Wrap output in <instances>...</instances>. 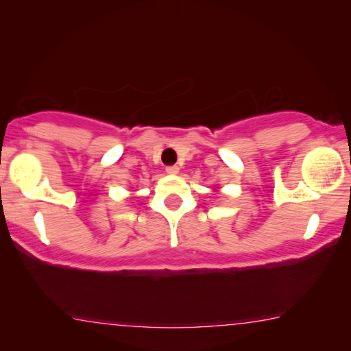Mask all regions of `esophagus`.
<instances>
[{"label":"esophagus","mask_w":351,"mask_h":351,"mask_svg":"<svg viewBox=\"0 0 351 351\" xmlns=\"http://www.w3.org/2000/svg\"><path fill=\"white\" fill-rule=\"evenodd\" d=\"M168 173V175H171V176H175V175H178L180 173V168L178 167H167V170H165Z\"/></svg>","instance_id":"obj_1"}]
</instances>
